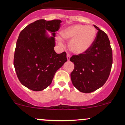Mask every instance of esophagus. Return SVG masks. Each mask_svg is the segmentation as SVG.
<instances>
[{
    "instance_id": "esophagus-1",
    "label": "esophagus",
    "mask_w": 125,
    "mask_h": 125,
    "mask_svg": "<svg viewBox=\"0 0 125 125\" xmlns=\"http://www.w3.org/2000/svg\"><path fill=\"white\" fill-rule=\"evenodd\" d=\"M66 57H67V60H68V61H69V60H70V57H71L70 55V54H67V56H66Z\"/></svg>"
}]
</instances>
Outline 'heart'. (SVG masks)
Returning <instances> with one entry per match:
<instances>
[{
  "label": "heart",
  "instance_id": "b5f03b06",
  "mask_svg": "<svg viewBox=\"0 0 125 125\" xmlns=\"http://www.w3.org/2000/svg\"><path fill=\"white\" fill-rule=\"evenodd\" d=\"M97 31L91 25L74 24L65 28L62 31V36H58L57 39L61 45L63 39L69 40V48L75 54H82L91 48L96 38Z\"/></svg>",
  "mask_w": 125,
  "mask_h": 125
}]
</instances>
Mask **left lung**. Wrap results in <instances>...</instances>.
Segmentation results:
<instances>
[{"label":"left lung","instance_id":"8db88e82","mask_svg":"<svg viewBox=\"0 0 125 125\" xmlns=\"http://www.w3.org/2000/svg\"><path fill=\"white\" fill-rule=\"evenodd\" d=\"M98 30L93 46L85 53L73 55L70 61L74 69L71 73L73 85L82 93H89L105 83L111 70L113 51L106 34L94 25Z\"/></svg>","mask_w":125,"mask_h":125}]
</instances>
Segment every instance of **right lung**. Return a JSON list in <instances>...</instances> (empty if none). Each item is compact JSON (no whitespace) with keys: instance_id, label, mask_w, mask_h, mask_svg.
<instances>
[{"instance_id":"obj_1","label":"right lung","mask_w":125,"mask_h":125,"mask_svg":"<svg viewBox=\"0 0 125 125\" xmlns=\"http://www.w3.org/2000/svg\"><path fill=\"white\" fill-rule=\"evenodd\" d=\"M61 22L60 20H37L19 34L14 66L21 83L31 90L40 91L50 86L57 71L67 61L66 52L57 54L54 50L55 31Z\"/></svg>"}]
</instances>
